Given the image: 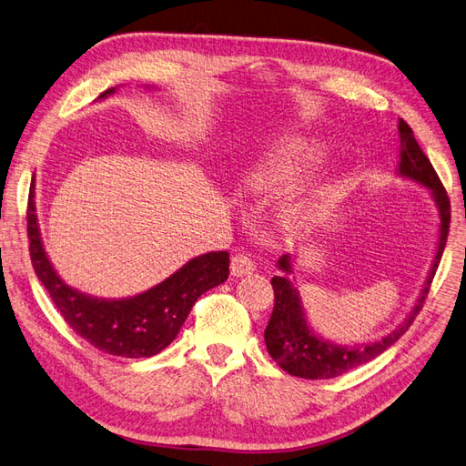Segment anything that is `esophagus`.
Wrapping results in <instances>:
<instances>
[{
  "label": "esophagus",
  "instance_id": "esophagus-1",
  "mask_svg": "<svg viewBox=\"0 0 466 466\" xmlns=\"http://www.w3.org/2000/svg\"><path fill=\"white\" fill-rule=\"evenodd\" d=\"M230 271L234 277H248L255 271V263L251 261L249 255L236 253L230 261Z\"/></svg>",
  "mask_w": 466,
  "mask_h": 466
}]
</instances>
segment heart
Listing matches in <instances>:
<instances>
[{"mask_svg": "<svg viewBox=\"0 0 466 466\" xmlns=\"http://www.w3.org/2000/svg\"><path fill=\"white\" fill-rule=\"evenodd\" d=\"M321 155V143L306 135H284L255 157L242 172L244 189L249 193H277L306 176ZM284 220L304 227L309 218V203L302 198L290 199L282 208Z\"/></svg>", "mask_w": 466, "mask_h": 466, "instance_id": "b5f03b06", "label": "heart"}]
</instances>
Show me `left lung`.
Instances as JSON below:
<instances>
[{"label": "left lung", "mask_w": 466, "mask_h": 466, "mask_svg": "<svg viewBox=\"0 0 466 466\" xmlns=\"http://www.w3.org/2000/svg\"><path fill=\"white\" fill-rule=\"evenodd\" d=\"M399 133L400 148L397 176L426 187L435 211H438V244H435V255L431 259L424 287L420 290L414 306L407 313V318L395 325L393 331H389L381 339H375L371 342L337 344L321 337L319 333H315V329L309 325L308 311L296 287V280L289 279V275L294 273V255H282L277 261V267L282 275L271 279L275 290V309L265 329V344L275 362L284 371L296 375V378L331 380L344 371L378 358L409 331L410 323L414 321L428 296L431 279L435 271H438V265L445 249L449 220H451V205H449L447 193L438 174H435L431 162L422 153V148H420L414 139L412 129L404 119H399Z\"/></svg>", "instance_id": "8db88e82"}]
</instances>
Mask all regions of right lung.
<instances>
[{"mask_svg":"<svg viewBox=\"0 0 466 466\" xmlns=\"http://www.w3.org/2000/svg\"><path fill=\"white\" fill-rule=\"evenodd\" d=\"M145 91H157L145 85ZM117 86L102 93L112 96ZM28 242L35 273L77 335L98 350L122 358H151L176 339L198 298L228 279V251H208L189 259L168 279L145 292L126 298H98L73 289L57 275L46 249L36 215V182L28 193Z\"/></svg>","mask_w":466,"mask_h":466,"instance_id":"obj_1","label":"right lung"}]
</instances>
